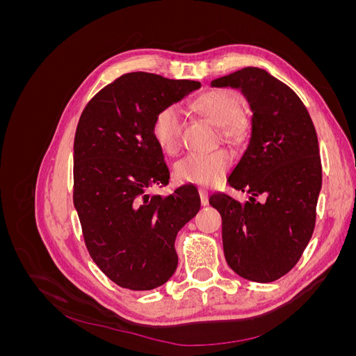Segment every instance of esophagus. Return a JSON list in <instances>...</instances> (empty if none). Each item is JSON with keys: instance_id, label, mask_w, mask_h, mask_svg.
<instances>
[{"instance_id": "obj_1", "label": "esophagus", "mask_w": 356, "mask_h": 356, "mask_svg": "<svg viewBox=\"0 0 356 356\" xmlns=\"http://www.w3.org/2000/svg\"><path fill=\"white\" fill-rule=\"evenodd\" d=\"M199 196H200V202H202L203 207H207V204H208V190L200 187L199 188Z\"/></svg>"}]
</instances>
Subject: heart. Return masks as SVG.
Returning a JSON list of instances; mask_svg holds the SVG:
<instances>
[{"label": "heart", "instance_id": "obj_1", "mask_svg": "<svg viewBox=\"0 0 356 356\" xmlns=\"http://www.w3.org/2000/svg\"><path fill=\"white\" fill-rule=\"evenodd\" d=\"M195 108L213 124L221 126L225 141L241 145L250 138L251 122L242 113L239 96L233 92L217 89L203 93L195 101ZM152 132L163 152H177L181 136V111L177 105H166L154 115ZM232 161V154L224 148L211 153H191L175 165V175L188 184L215 186L227 174Z\"/></svg>", "mask_w": 356, "mask_h": 356}]
</instances>
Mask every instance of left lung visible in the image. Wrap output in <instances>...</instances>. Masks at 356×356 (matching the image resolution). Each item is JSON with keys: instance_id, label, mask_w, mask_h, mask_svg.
<instances>
[{"instance_id": "left-lung-1", "label": "left lung", "mask_w": 356, "mask_h": 356, "mask_svg": "<svg viewBox=\"0 0 356 356\" xmlns=\"http://www.w3.org/2000/svg\"><path fill=\"white\" fill-rule=\"evenodd\" d=\"M238 89L252 111L251 138L224 193L209 197L221 213L225 261L252 282H273L300 260L312 238L322 168L315 126L305 104L267 71L246 67L211 81Z\"/></svg>"}]
</instances>
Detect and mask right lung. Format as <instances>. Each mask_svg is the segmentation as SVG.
Listing matches in <instances>:
<instances>
[{"instance_id": "obj_1", "label": "right lung", "mask_w": 356, "mask_h": 356, "mask_svg": "<svg viewBox=\"0 0 356 356\" xmlns=\"http://www.w3.org/2000/svg\"><path fill=\"white\" fill-rule=\"evenodd\" d=\"M199 81L129 72L86 105L74 138V207L92 260L114 284L154 289L178 266L175 238L200 209L197 188L169 196V169L153 138L154 115L177 104Z\"/></svg>"}]
</instances>
